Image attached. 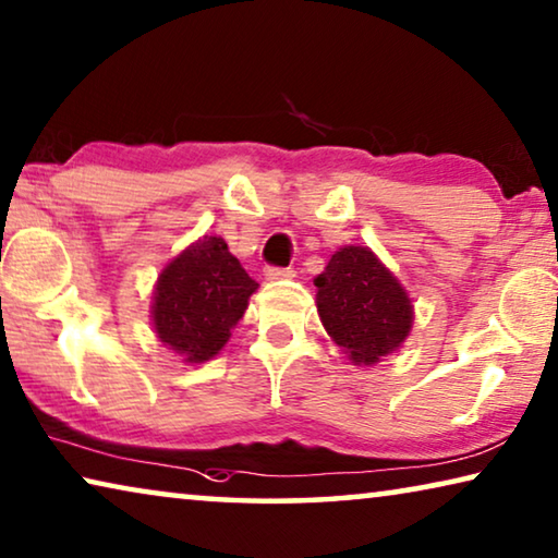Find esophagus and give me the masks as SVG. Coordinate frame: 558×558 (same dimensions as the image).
<instances>
[{
    "mask_svg": "<svg viewBox=\"0 0 558 558\" xmlns=\"http://www.w3.org/2000/svg\"><path fill=\"white\" fill-rule=\"evenodd\" d=\"M263 276L268 280H286V278H293L295 272L293 268H276V265H268V268L263 270Z\"/></svg>",
    "mask_w": 558,
    "mask_h": 558,
    "instance_id": "34e87169",
    "label": "esophagus"
}]
</instances>
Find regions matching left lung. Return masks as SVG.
Masks as SVG:
<instances>
[{"label": "left lung", "instance_id": "obj_1", "mask_svg": "<svg viewBox=\"0 0 558 558\" xmlns=\"http://www.w3.org/2000/svg\"><path fill=\"white\" fill-rule=\"evenodd\" d=\"M313 282L323 328L355 365L378 363L409 338L411 298L371 247H340Z\"/></svg>", "mask_w": 558, "mask_h": 558}]
</instances>
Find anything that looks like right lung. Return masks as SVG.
<instances>
[{"mask_svg":"<svg viewBox=\"0 0 558 558\" xmlns=\"http://www.w3.org/2000/svg\"><path fill=\"white\" fill-rule=\"evenodd\" d=\"M255 290L257 282L226 240L205 235L162 268L153 293V328L182 361L205 363L228 343Z\"/></svg>","mask_w":558,"mask_h":558,"instance_id":"right-lung-1","label":"right lung"}]
</instances>
